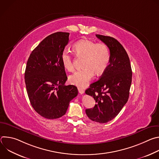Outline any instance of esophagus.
Wrapping results in <instances>:
<instances>
[{"label": "esophagus", "mask_w": 159, "mask_h": 159, "mask_svg": "<svg viewBox=\"0 0 159 159\" xmlns=\"http://www.w3.org/2000/svg\"><path fill=\"white\" fill-rule=\"evenodd\" d=\"M78 90H79V93L80 94H82L84 93V90L83 89H82V88L79 87V88H78Z\"/></svg>", "instance_id": "34e87169"}]
</instances>
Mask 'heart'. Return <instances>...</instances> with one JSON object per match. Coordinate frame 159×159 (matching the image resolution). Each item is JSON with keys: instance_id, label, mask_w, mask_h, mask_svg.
Here are the masks:
<instances>
[{"instance_id": "obj_1", "label": "heart", "mask_w": 159, "mask_h": 159, "mask_svg": "<svg viewBox=\"0 0 159 159\" xmlns=\"http://www.w3.org/2000/svg\"><path fill=\"white\" fill-rule=\"evenodd\" d=\"M77 55L85 58L84 69L77 71L69 77V82L77 86L85 87L94 75L102 74L107 67L110 60V52L106 44L96 43L89 39H82L74 44ZM61 61L64 69L74 70L73 60L69 50H64L61 55Z\"/></svg>"}]
</instances>
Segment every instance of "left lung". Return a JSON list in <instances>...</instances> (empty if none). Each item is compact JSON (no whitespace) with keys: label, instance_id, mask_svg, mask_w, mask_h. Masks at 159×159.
<instances>
[{"label":"left lung","instance_id":"1","mask_svg":"<svg viewBox=\"0 0 159 159\" xmlns=\"http://www.w3.org/2000/svg\"><path fill=\"white\" fill-rule=\"evenodd\" d=\"M109 49L110 60L99 80L90 85L85 94L93 96L96 104L85 109L88 118L105 123L114 119L128 101L132 79L129 57L115 38L96 34Z\"/></svg>","mask_w":159,"mask_h":159}]
</instances>
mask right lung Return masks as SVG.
<instances>
[{"mask_svg": "<svg viewBox=\"0 0 159 159\" xmlns=\"http://www.w3.org/2000/svg\"><path fill=\"white\" fill-rule=\"evenodd\" d=\"M69 33L57 32L45 38L33 50L27 61L25 79L27 93L35 111L47 119L63 116L77 87L65 85L67 77L61 55L69 41Z\"/></svg>", "mask_w": 159, "mask_h": 159, "instance_id": "obj_1", "label": "right lung"}]
</instances>
